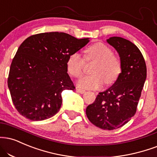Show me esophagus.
<instances>
[{
  "label": "esophagus",
  "instance_id": "esophagus-1",
  "mask_svg": "<svg viewBox=\"0 0 157 157\" xmlns=\"http://www.w3.org/2000/svg\"><path fill=\"white\" fill-rule=\"evenodd\" d=\"M76 91L78 92V93H80V94H84V93H86V90H82V89H80V88H77Z\"/></svg>",
  "mask_w": 157,
  "mask_h": 157
}]
</instances>
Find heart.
Returning a JSON list of instances; mask_svg holds the SVG:
<instances>
[{"label":"heart","instance_id":"obj_1","mask_svg":"<svg viewBox=\"0 0 157 157\" xmlns=\"http://www.w3.org/2000/svg\"><path fill=\"white\" fill-rule=\"evenodd\" d=\"M86 61H94L91 75L81 77L77 86L85 89H98L105 85H112L118 80L121 72V62L119 58L113 54V50L102 42H97L88 47L86 50ZM85 60L77 52L68 57L67 68L72 77L82 75Z\"/></svg>","mask_w":157,"mask_h":157}]
</instances>
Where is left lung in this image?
<instances>
[{
    "label": "left lung",
    "mask_w": 157,
    "mask_h": 157,
    "mask_svg": "<svg viewBox=\"0 0 157 157\" xmlns=\"http://www.w3.org/2000/svg\"><path fill=\"white\" fill-rule=\"evenodd\" d=\"M107 42L116 49L121 62V72L112 86L98 94L86 108V116L100 129L121 127L135 116L146 79V65L142 53L132 42L113 36Z\"/></svg>",
    "instance_id": "1"
}]
</instances>
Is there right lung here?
<instances>
[{
  "instance_id": "obj_1",
  "label": "right lung",
  "mask_w": 157,
  "mask_h": 157,
  "mask_svg": "<svg viewBox=\"0 0 157 157\" xmlns=\"http://www.w3.org/2000/svg\"><path fill=\"white\" fill-rule=\"evenodd\" d=\"M88 42L89 38L50 32L31 36L20 44L8 77L13 104L20 115L43 121L59 111L62 91L75 88L67 73L68 57Z\"/></svg>"
}]
</instances>
